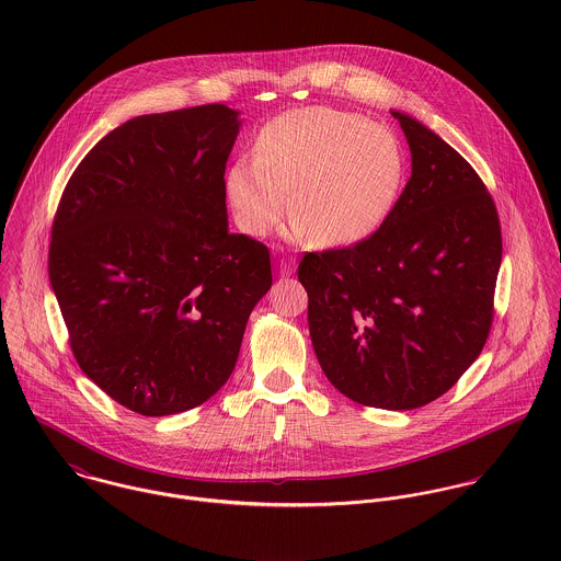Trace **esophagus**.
Instances as JSON below:
<instances>
[{
	"label": "esophagus",
	"mask_w": 561,
	"mask_h": 561,
	"mask_svg": "<svg viewBox=\"0 0 561 561\" xmlns=\"http://www.w3.org/2000/svg\"><path fill=\"white\" fill-rule=\"evenodd\" d=\"M296 270V259L294 256H285L280 261V276H291Z\"/></svg>",
	"instance_id": "esophagus-1"
}]
</instances>
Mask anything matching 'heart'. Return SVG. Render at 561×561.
Wrapping results in <instances>:
<instances>
[{
  "instance_id": "obj_1",
  "label": "heart",
  "mask_w": 561,
  "mask_h": 561,
  "mask_svg": "<svg viewBox=\"0 0 561 561\" xmlns=\"http://www.w3.org/2000/svg\"><path fill=\"white\" fill-rule=\"evenodd\" d=\"M405 176L398 134L356 112L313 105L272 118L254 158L233 161L227 194L241 227L267 236L289 207L291 240L350 245L391 216Z\"/></svg>"
}]
</instances>
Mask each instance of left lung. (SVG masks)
I'll list each match as a JSON object with an SVG mask.
<instances>
[{
    "label": "left lung",
    "instance_id": "8db88e82",
    "mask_svg": "<svg viewBox=\"0 0 561 561\" xmlns=\"http://www.w3.org/2000/svg\"><path fill=\"white\" fill-rule=\"evenodd\" d=\"M391 114L412 160L391 216L367 240L305 254L298 278L332 387L363 405L412 410L447 393L480 356L501 225L473 165L416 118Z\"/></svg>",
    "mask_w": 561,
    "mask_h": 561
}]
</instances>
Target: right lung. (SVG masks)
Segmentation results:
<instances>
[{
    "label": "right lung",
    "instance_id": "right-lung-1",
    "mask_svg": "<svg viewBox=\"0 0 561 561\" xmlns=\"http://www.w3.org/2000/svg\"><path fill=\"white\" fill-rule=\"evenodd\" d=\"M240 127L222 103L131 118L62 192L49 280L71 350L103 393L138 414L216 396L272 287L267 245L229 231L225 170Z\"/></svg>",
    "mask_w": 561,
    "mask_h": 561
}]
</instances>
